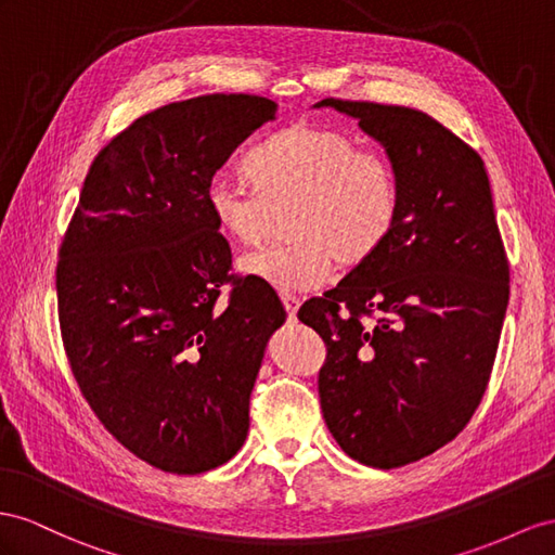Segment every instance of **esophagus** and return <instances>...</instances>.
<instances>
[{"instance_id": "obj_1", "label": "esophagus", "mask_w": 555, "mask_h": 555, "mask_svg": "<svg viewBox=\"0 0 555 555\" xmlns=\"http://www.w3.org/2000/svg\"><path fill=\"white\" fill-rule=\"evenodd\" d=\"M281 302H283V307H286L288 319L295 321V314H297V307H300V300H297V297L291 295V293H283L281 295Z\"/></svg>"}]
</instances>
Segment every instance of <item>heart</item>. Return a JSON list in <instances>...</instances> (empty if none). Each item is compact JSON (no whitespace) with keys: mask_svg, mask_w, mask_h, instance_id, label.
Instances as JSON below:
<instances>
[{"mask_svg":"<svg viewBox=\"0 0 555 555\" xmlns=\"http://www.w3.org/2000/svg\"><path fill=\"white\" fill-rule=\"evenodd\" d=\"M246 170L255 184L218 173L206 204L218 230L255 246L288 212L286 244L241 258L246 274L283 293L311 291L333 262L351 269L387 244L401 216V180L385 154L361 150L351 135L295 124L255 147Z\"/></svg>","mask_w":555,"mask_h":555,"instance_id":"b5f03b06","label":"heart"}]
</instances>
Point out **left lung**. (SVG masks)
I'll return each mask as SVG.
<instances>
[{
    "instance_id": "8db88e82",
    "label": "left lung",
    "mask_w": 555,
    "mask_h": 555,
    "mask_svg": "<svg viewBox=\"0 0 555 555\" xmlns=\"http://www.w3.org/2000/svg\"><path fill=\"white\" fill-rule=\"evenodd\" d=\"M385 145L401 216L385 246L297 319L325 345L323 420L349 457L417 462L457 436L488 389L508 260L486 164L420 109L325 98Z\"/></svg>"
}]
</instances>
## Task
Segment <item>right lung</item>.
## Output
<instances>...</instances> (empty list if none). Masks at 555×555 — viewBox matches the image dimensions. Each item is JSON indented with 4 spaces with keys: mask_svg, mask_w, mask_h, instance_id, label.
<instances>
[{
    "mask_svg": "<svg viewBox=\"0 0 555 555\" xmlns=\"http://www.w3.org/2000/svg\"><path fill=\"white\" fill-rule=\"evenodd\" d=\"M276 109L212 93L135 119L98 152L61 244L59 319L79 391L168 474L210 472L244 446L267 339L286 321L272 286L233 279L206 204L216 170Z\"/></svg>",
    "mask_w": 555,
    "mask_h": 555,
    "instance_id": "obj_1",
    "label": "right lung"
}]
</instances>
